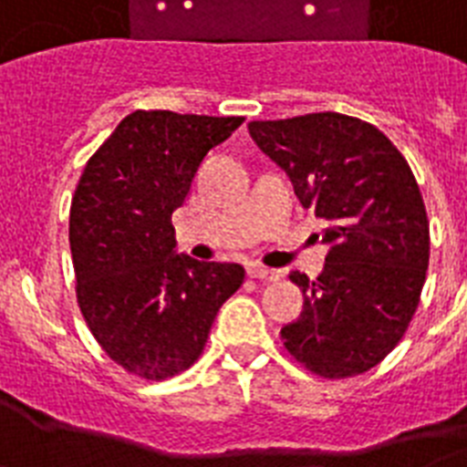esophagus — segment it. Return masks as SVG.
Wrapping results in <instances>:
<instances>
[{
	"label": "esophagus",
	"mask_w": 467,
	"mask_h": 467,
	"mask_svg": "<svg viewBox=\"0 0 467 467\" xmlns=\"http://www.w3.org/2000/svg\"><path fill=\"white\" fill-rule=\"evenodd\" d=\"M246 273H249V278H259V280H278L280 278V271H275V268L259 266V264H252V266L246 268Z\"/></svg>",
	"instance_id": "obj_1"
}]
</instances>
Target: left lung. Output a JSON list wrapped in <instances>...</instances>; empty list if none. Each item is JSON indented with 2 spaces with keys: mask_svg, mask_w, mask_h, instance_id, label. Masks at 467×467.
I'll use <instances>...</instances> for the list:
<instances>
[{
  "mask_svg": "<svg viewBox=\"0 0 467 467\" xmlns=\"http://www.w3.org/2000/svg\"><path fill=\"white\" fill-rule=\"evenodd\" d=\"M285 170L302 206L326 223V268L283 326V345L312 374L345 379L377 367L403 338L430 266V221L400 150L374 124L338 112L249 122Z\"/></svg>",
  "mask_w": 467,
  "mask_h": 467,
  "instance_id": "obj_1",
  "label": "left lung"
}]
</instances>
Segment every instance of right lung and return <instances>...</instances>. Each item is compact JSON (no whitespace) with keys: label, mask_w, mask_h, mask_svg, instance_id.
<instances>
[{"label":"right lung","mask_w":467,"mask_h":467,"mask_svg":"<svg viewBox=\"0 0 467 467\" xmlns=\"http://www.w3.org/2000/svg\"><path fill=\"white\" fill-rule=\"evenodd\" d=\"M242 122L136 109L86 162L69 213L76 299L105 355L134 377L161 381L194 365L244 283L240 264L174 252L172 227L201 161Z\"/></svg>","instance_id":"1"}]
</instances>
